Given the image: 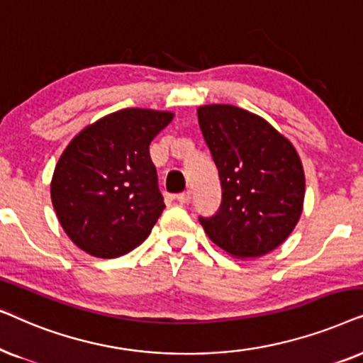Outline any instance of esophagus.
I'll return each instance as SVG.
<instances>
[{
  "instance_id": "1",
  "label": "esophagus",
  "mask_w": 363,
  "mask_h": 363,
  "mask_svg": "<svg viewBox=\"0 0 363 363\" xmlns=\"http://www.w3.org/2000/svg\"><path fill=\"white\" fill-rule=\"evenodd\" d=\"M191 199H192L191 191H186V192H182V194L177 196V201L181 202V204H189Z\"/></svg>"
}]
</instances>
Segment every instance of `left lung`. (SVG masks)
I'll list each match as a JSON object with an SVG mask.
<instances>
[{
    "mask_svg": "<svg viewBox=\"0 0 363 363\" xmlns=\"http://www.w3.org/2000/svg\"><path fill=\"white\" fill-rule=\"evenodd\" d=\"M197 119L222 189L216 214L199 217L206 234L234 257L269 254L291 235L302 214L301 157L267 121L238 106H201Z\"/></svg>",
    "mask_w": 363,
    "mask_h": 363,
    "instance_id": "1",
    "label": "left lung"
}]
</instances>
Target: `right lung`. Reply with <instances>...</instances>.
<instances>
[{"instance_id":"right-lung-1","label":"right lung","mask_w":363,"mask_h":363,"mask_svg":"<svg viewBox=\"0 0 363 363\" xmlns=\"http://www.w3.org/2000/svg\"><path fill=\"white\" fill-rule=\"evenodd\" d=\"M172 113L128 108L104 116L69 143L56 164L51 199L62 229L94 257L141 245L164 211L149 144Z\"/></svg>"}]
</instances>
